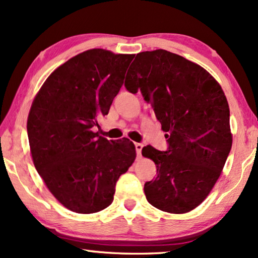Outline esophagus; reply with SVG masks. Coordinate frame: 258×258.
<instances>
[{
	"instance_id": "esophagus-1",
	"label": "esophagus",
	"mask_w": 258,
	"mask_h": 258,
	"mask_svg": "<svg viewBox=\"0 0 258 258\" xmlns=\"http://www.w3.org/2000/svg\"><path fill=\"white\" fill-rule=\"evenodd\" d=\"M135 148H136V153L137 155H141V151H142V148H143V144L142 143H135Z\"/></svg>"
}]
</instances>
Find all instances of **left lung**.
Here are the masks:
<instances>
[{
	"instance_id": "8db88e82",
	"label": "left lung",
	"mask_w": 258,
	"mask_h": 258,
	"mask_svg": "<svg viewBox=\"0 0 258 258\" xmlns=\"http://www.w3.org/2000/svg\"><path fill=\"white\" fill-rule=\"evenodd\" d=\"M135 60L124 87L133 94L140 90L153 105L168 139L165 151L142 149L157 168L144 194L162 211L188 213L209 195L230 153L227 97L206 69L174 52L143 51Z\"/></svg>"
}]
</instances>
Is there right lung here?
Wrapping results in <instances>:
<instances>
[{"label":"right lung","instance_id":"1","mask_svg":"<svg viewBox=\"0 0 258 258\" xmlns=\"http://www.w3.org/2000/svg\"><path fill=\"white\" fill-rule=\"evenodd\" d=\"M135 55L90 49L59 66L31 104L27 130L34 165L67 209L93 214L114 200L116 182L135 161L125 137L94 133L108 115Z\"/></svg>","mask_w":258,"mask_h":258}]
</instances>
